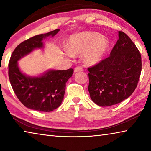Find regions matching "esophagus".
<instances>
[{
  "mask_svg": "<svg viewBox=\"0 0 151 151\" xmlns=\"http://www.w3.org/2000/svg\"><path fill=\"white\" fill-rule=\"evenodd\" d=\"M83 68L81 67V66H76V67L75 68V73L76 72H80V71H83Z\"/></svg>",
  "mask_w": 151,
  "mask_h": 151,
  "instance_id": "34e87169",
  "label": "esophagus"
}]
</instances>
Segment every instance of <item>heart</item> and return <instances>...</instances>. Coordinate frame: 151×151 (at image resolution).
Masks as SVG:
<instances>
[{
	"label": "heart",
	"mask_w": 151,
	"mask_h": 151,
	"mask_svg": "<svg viewBox=\"0 0 151 151\" xmlns=\"http://www.w3.org/2000/svg\"><path fill=\"white\" fill-rule=\"evenodd\" d=\"M108 47V41L102 35L96 32H83L71 36L65 52L69 57L75 55H83L86 63L95 65L103 58Z\"/></svg>",
	"instance_id": "1"
}]
</instances>
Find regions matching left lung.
Listing matches in <instances>:
<instances>
[{
	"label": "left lung",
	"mask_w": 151,
	"mask_h": 151,
	"mask_svg": "<svg viewBox=\"0 0 151 151\" xmlns=\"http://www.w3.org/2000/svg\"><path fill=\"white\" fill-rule=\"evenodd\" d=\"M142 70L141 55L134 43L122 31L109 57L88 68V90L94 103L109 106L133 93Z\"/></svg>",
	"instance_id": "obj_1"
}]
</instances>
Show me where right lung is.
Wrapping results in <instances>:
<instances>
[{"label":"right lung","instance_id":"1","mask_svg":"<svg viewBox=\"0 0 151 151\" xmlns=\"http://www.w3.org/2000/svg\"><path fill=\"white\" fill-rule=\"evenodd\" d=\"M56 29L45 34L36 35L24 40L15 48L9 63V77L17 98L30 109L50 112L62 103L66 83L72 76L73 68L65 70H49L39 77H30L20 72L17 61L37 48H42V40L55 36Z\"/></svg>","mask_w":151,"mask_h":151}]
</instances>
